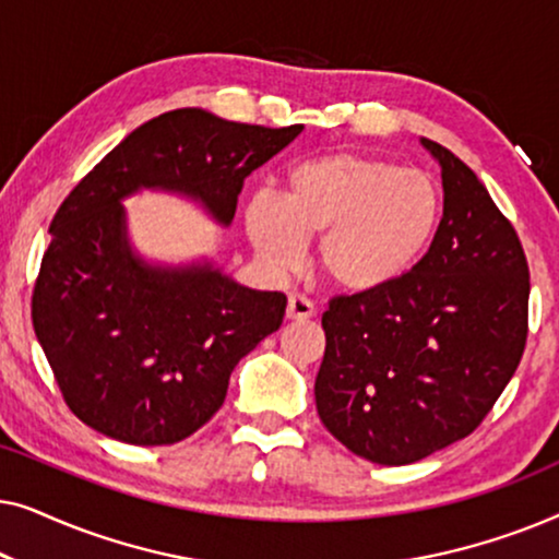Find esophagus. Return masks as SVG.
Segmentation results:
<instances>
[{"label":"esophagus","instance_id":"obj_1","mask_svg":"<svg viewBox=\"0 0 559 559\" xmlns=\"http://www.w3.org/2000/svg\"><path fill=\"white\" fill-rule=\"evenodd\" d=\"M316 316V302L305 295H289L287 300V318L289 320H308Z\"/></svg>","mask_w":559,"mask_h":559}]
</instances>
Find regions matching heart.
<instances>
[{
    "instance_id": "heart-1",
    "label": "heart",
    "mask_w": 559,
    "mask_h": 559,
    "mask_svg": "<svg viewBox=\"0 0 559 559\" xmlns=\"http://www.w3.org/2000/svg\"><path fill=\"white\" fill-rule=\"evenodd\" d=\"M442 195L427 173L381 157L333 152L289 167L280 198L257 193L247 231L257 254L289 270L318 239V266L343 293L392 285L430 247Z\"/></svg>"
}]
</instances>
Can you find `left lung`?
I'll list each match as a JSON object with an SVG mask.
<instances>
[{
  "instance_id": "1",
  "label": "left lung",
  "mask_w": 559,
  "mask_h": 559,
  "mask_svg": "<svg viewBox=\"0 0 559 559\" xmlns=\"http://www.w3.org/2000/svg\"><path fill=\"white\" fill-rule=\"evenodd\" d=\"M427 254L392 285L323 312L318 415L350 453L407 465L468 438L514 377L530 331V264L511 221L453 152Z\"/></svg>"
}]
</instances>
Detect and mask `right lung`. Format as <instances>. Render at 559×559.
Wrapping results in <instances>:
<instances>
[{
    "mask_svg": "<svg viewBox=\"0 0 559 559\" xmlns=\"http://www.w3.org/2000/svg\"><path fill=\"white\" fill-rule=\"evenodd\" d=\"M300 132L203 109L159 114L60 203L33 325L81 423L129 445H173L221 409L234 366L282 325L287 297L236 285L211 264L142 262L127 241L121 198L175 190L228 226L247 175Z\"/></svg>",
    "mask_w": 559,
    "mask_h": 559,
    "instance_id": "right-lung-1",
    "label": "right lung"
}]
</instances>
